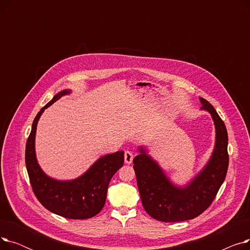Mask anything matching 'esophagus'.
Returning <instances> with one entry per match:
<instances>
[{"instance_id": "34e87169", "label": "esophagus", "mask_w": 250, "mask_h": 250, "mask_svg": "<svg viewBox=\"0 0 250 250\" xmlns=\"http://www.w3.org/2000/svg\"><path fill=\"white\" fill-rule=\"evenodd\" d=\"M134 159V154L130 151H125V162L126 164H130L133 162Z\"/></svg>"}]
</instances>
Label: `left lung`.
Segmentation results:
<instances>
[{
    "label": "left lung",
    "mask_w": 250,
    "mask_h": 250,
    "mask_svg": "<svg viewBox=\"0 0 250 250\" xmlns=\"http://www.w3.org/2000/svg\"><path fill=\"white\" fill-rule=\"evenodd\" d=\"M200 99L202 109L208 110L214 120L216 146L211 160L188 187L178 188L172 186L158 164L143 149L133 160L143 207L158 221L180 222L200 216L211 206L225 180L229 166L226 125L213 105Z\"/></svg>",
    "instance_id": "left-lung-1"
}]
</instances>
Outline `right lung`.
I'll return each instance as SVG.
<instances>
[{"label":"right lung","mask_w":250,"mask_h":250,"mask_svg":"<svg viewBox=\"0 0 250 250\" xmlns=\"http://www.w3.org/2000/svg\"><path fill=\"white\" fill-rule=\"evenodd\" d=\"M68 93L70 90L60 92L35 116L26 142L25 163L32 190L45 208L68 219H89L96 216L103 208L109 181L124 165L125 152L118 151L101 157L85 174L72 181H58L42 172L34 151L37 122L46 107Z\"/></svg>","instance_id":"1"}]
</instances>
